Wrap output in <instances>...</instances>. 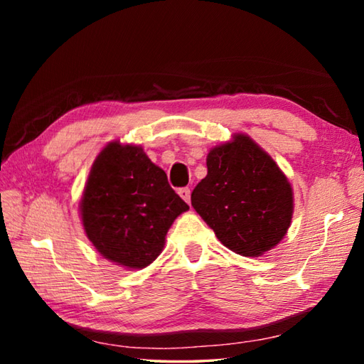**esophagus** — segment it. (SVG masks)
Returning <instances> with one entry per match:
<instances>
[{"mask_svg":"<svg viewBox=\"0 0 364 364\" xmlns=\"http://www.w3.org/2000/svg\"><path fill=\"white\" fill-rule=\"evenodd\" d=\"M178 194L181 196V199L184 200V202H191V189L189 188H181L180 191H178Z\"/></svg>","mask_w":364,"mask_h":364,"instance_id":"34e87169","label":"esophagus"}]
</instances>
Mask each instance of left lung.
Segmentation results:
<instances>
[{"mask_svg":"<svg viewBox=\"0 0 364 364\" xmlns=\"http://www.w3.org/2000/svg\"><path fill=\"white\" fill-rule=\"evenodd\" d=\"M191 204L220 242L244 257L278 245L291 226L294 194L276 162L247 134L213 147Z\"/></svg>","mask_w":364,"mask_h":364,"instance_id":"1","label":"left lung"}]
</instances>
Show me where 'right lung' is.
<instances>
[{
	"label": "right lung",
	"instance_id": "1",
	"mask_svg": "<svg viewBox=\"0 0 364 364\" xmlns=\"http://www.w3.org/2000/svg\"><path fill=\"white\" fill-rule=\"evenodd\" d=\"M189 205L143 147L112 141L100 152L80 202L86 236L100 254L141 269L160 255L165 236Z\"/></svg>",
	"mask_w": 364,
	"mask_h": 364
}]
</instances>
